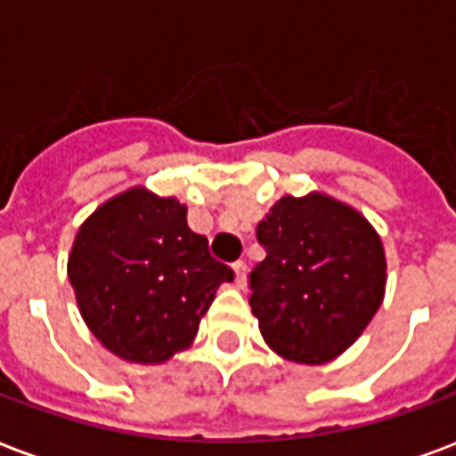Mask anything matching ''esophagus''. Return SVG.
<instances>
[{
	"mask_svg": "<svg viewBox=\"0 0 456 456\" xmlns=\"http://www.w3.org/2000/svg\"><path fill=\"white\" fill-rule=\"evenodd\" d=\"M232 268H234V281H237V286L244 288V283H247V264H244V261H237V264H232Z\"/></svg>",
	"mask_w": 456,
	"mask_h": 456,
	"instance_id": "1",
	"label": "esophagus"
}]
</instances>
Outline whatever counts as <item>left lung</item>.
Segmentation results:
<instances>
[{
    "label": "left lung",
    "mask_w": 456,
    "mask_h": 456,
    "mask_svg": "<svg viewBox=\"0 0 456 456\" xmlns=\"http://www.w3.org/2000/svg\"><path fill=\"white\" fill-rule=\"evenodd\" d=\"M266 248L248 305L266 344L288 362L327 363L371 322L386 290L381 237L339 200L286 195L256 227Z\"/></svg>",
    "instance_id": "1"
}]
</instances>
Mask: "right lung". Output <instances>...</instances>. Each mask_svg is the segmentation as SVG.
I'll return each instance as SVG.
<instances>
[{"label":"right lung","instance_id":"1","mask_svg":"<svg viewBox=\"0 0 456 456\" xmlns=\"http://www.w3.org/2000/svg\"><path fill=\"white\" fill-rule=\"evenodd\" d=\"M175 198L131 188L85 219L68 258L80 315L124 362L163 363L188 349L234 271L209 256Z\"/></svg>","mask_w":456,"mask_h":456}]
</instances>
